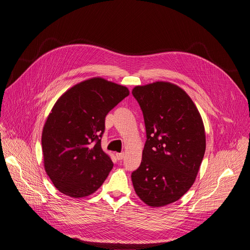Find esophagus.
<instances>
[{
	"mask_svg": "<svg viewBox=\"0 0 250 250\" xmlns=\"http://www.w3.org/2000/svg\"><path fill=\"white\" fill-rule=\"evenodd\" d=\"M116 157H117L118 160L124 159V157H125V152H118V153H116Z\"/></svg>",
	"mask_w": 250,
	"mask_h": 250,
	"instance_id": "obj_1",
	"label": "esophagus"
}]
</instances>
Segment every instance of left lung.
I'll return each mask as SVG.
<instances>
[{"instance_id": "left-lung-1", "label": "left lung", "mask_w": 250, "mask_h": 250, "mask_svg": "<svg viewBox=\"0 0 250 250\" xmlns=\"http://www.w3.org/2000/svg\"><path fill=\"white\" fill-rule=\"evenodd\" d=\"M132 95L146 132L141 165L131 174L133 187L148 206H165L194 184L206 147L203 122L177 85L156 82L136 86Z\"/></svg>"}]
</instances>
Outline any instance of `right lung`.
Returning <instances> with one entry per match:
<instances>
[{"instance_id": "right-lung-1", "label": "right lung", "mask_w": 250, "mask_h": 250, "mask_svg": "<svg viewBox=\"0 0 250 250\" xmlns=\"http://www.w3.org/2000/svg\"><path fill=\"white\" fill-rule=\"evenodd\" d=\"M129 95L126 87L94 78L56 103L42 132L44 167L56 189L72 197L95 193L113 167L101 142L105 117Z\"/></svg>"}]
</instances>
